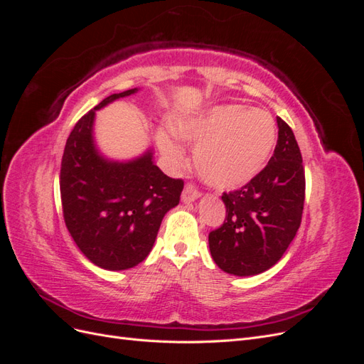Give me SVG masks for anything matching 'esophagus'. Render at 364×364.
I'll return each mask as SVG.
<instances>
[{"instance_id": "esophagus-1", "label": "esophagus", "mask_w": 364, "mask_h": 364, "mask_svg": "<svg viewBox=\"0 0 364 364\" xmlns=\"http://www.w3.org/2000/svg\"><path fill=\"white\" fill-rule=\"evenodd\" d=\"M199 196H200V193H199V190H197V186L193 182H188L185 185V188L182 191V200L183 202H193Z\"/></svg>"}]
</instances>
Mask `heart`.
I'll return each instance as SVG.
<instances>
[{
    "label": "heart",
    "instance_id": "obj_1",
    "mask_svg": "<svg viewBox=\"0 0 364 364\" xmlns=\"http://www.w3.org/2000/svg\"><path fill=\"white\" fill-rule=\"evenodd\" d=\"M174 132L183 141L197 144V171L217 188H234L255 178L277 138V127L267 112L237 105L217 106L182 119ZM161 147L168 158H179L178 147L167 136H161Z\"/></svg>",
    "mask_w": 364,
    "mask_h": 364
}]
</instances>
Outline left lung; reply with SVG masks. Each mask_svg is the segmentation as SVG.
Instances as JSON below:
<instances>
[{
  "instance_id": "1",
  "label": "left lung",
  "mask_w": 364,
  "mask_h": 364,
  "mask_svg": "<svg viewBox=\"0 0 364 364\" xmlns=\"http://www.w3.org/2000/svg\"><path fill=\"white\" fill-rule=\"evenodd\" d=\"M278 121L273 156L255 178L223 193V225L209 232L217 266L237 277L258 274L277 264L301 226L305 170L291 127Z\"/></svg>"
}]
</instances>
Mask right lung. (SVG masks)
Wrapping results in <instances>:
<instances>
[{
	"mask_svg": "<svg viewBox=\"0 0 364 364\" xmlns=\"http://www.w3.org/2000/svg\"><path fill=\"white\" fill-rule=\"evenodd\" d=\"M136 90L112 94L86 112L65 144L60 164L63 220L77 247L95 266L124 270L144 261L164 215L179 203L182 179L164 174L151 151L136 161L109 162L92 142L97 109Z\"/></svg>",
	"mask_w": 364,
	"mask_h": 364,
	"instance_id": "add662e5",
	"label": "right lung"
}]
</instances>
